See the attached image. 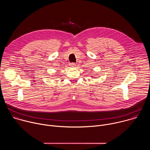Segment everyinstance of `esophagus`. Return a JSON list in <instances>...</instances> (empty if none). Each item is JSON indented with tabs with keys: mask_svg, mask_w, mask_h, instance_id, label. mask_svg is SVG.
<instances>
[{
	"mask_svg": "<svg viewBox=\"0 0 150 150\" xmlns=\"http://www.w3.org/2000/svg\"><path fill=\"white\" fill-rule=\"evenodd\" d=\"M70 65H71V67H75L76 66V64H75V63H71Z\"/></svg>",
	"mask_w": 150,
	"mask_h": 150,
	"instance_id": "obj_1",
	"label": "esophagus"
}]
</instances>
